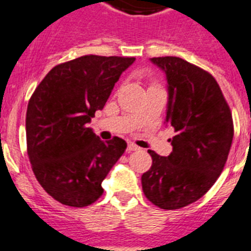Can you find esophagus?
Segmentation results:
<instances>
[{"label": "esophagus", "instance_id": "obj_1", "mask_svg": "<svg viewBox=\"0 0 251 251\" xmlns=\"http://www.w3.org/2000/svg\"><path fill=\"white\" fill-rule=\"evenodd\" d=\"M139 151V147L134 144V143H129V144H127V151Z\"/></svg>", "mask_w": 251, "mask_h": 251}]
</instances>
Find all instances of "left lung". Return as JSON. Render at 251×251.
Returning <instances> with one entry per match:
<instances>
[{"instance_id":"1","label":"left lung","mask_w":251,"mask_h":251,"mask_svg":"<svg viewBox=\"0 0 251 251\" xmlns=\"http://www.w3.org/2000/svg\"><path fill=\"white\" fill-rule=\"evenodd\" d=\"M167 81L165 124L176 135L172 151L161 157L149 151L153 163L143 174L148 201L162 209H178L201 199L220 177L233 139L231 111L210 74L180 57H154Z\"/></svg>"}]
</instances>
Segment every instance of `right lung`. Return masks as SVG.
Segmentation results:
<instances>
[{
  "mask_svg": "<svg viewBox=\"0 0 251 251\" xmlns=\"http://www.w3.org/2000/svg\"><path fill=\"white\" fill-rule=\"evenodd\" d=\"M134 57L81 56L54 66L29 100L26 144L33 172L60 203L86 207L125 151L121 138L103 142L88 127Z\"/></svg>",
  "mask_w": 251,
  "mask_h": 251,
  "instance_id": "add662e5",
  "label": "right lung"
}]
</instances>
